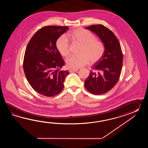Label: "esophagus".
<instances>
[{"label":"esophagus","instance_id":"obj_1","mask_svg":"<svg viewBox=\"0 0 148 148\" xmlns=\"http://www.w3.org/2000/svg\"><path fill=\"white\" fill-rule=\"evenodd\" d=\"M77 70H78V69H69V73H73L77 71Z\"/></svg>","mask_w":148,"mask_h":148}]
</instances>
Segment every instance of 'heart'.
<instances>
[{"instance_id":"heart-1","label":"heart","mask_w":148,"mask_h":148,"mask_svg":"<svg viewBox=\"0 0 148 148\" xmlns=\"http://www.w3.org/2000/svg\"><path fill=\"white\" fill-rule=\"evenodd\" d=\"M73 41L82 45L79 56H71L66 60V66L72 69H78L87 64L89 60L94 63L103 57L105 46L101 41L96 39L91 32L83 28L73 30L70 34ZM57 49L63 57L70 54L69 42L66 36H61L56 43Z\"/></svg>"}]
</instances>
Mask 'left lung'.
Instances as JSON below:
<instances>
[{"mask_svg":"<svg viewBox=\"0 0 148 148\" xmlns=\"http://www.w3.org/2000/svg\"><path fill=\"white\" fill-rule=\"evenodd\" d=\"M86 28L94 32L104 43L103 57L94 64L85 81V88L94 95L104 94L116 84L123 65V53L116 36L103 25H91Z\"/></svg>","mask_w":148,"mask_h":148,"instance_id":"1","label":"left lung"}]
</instances>
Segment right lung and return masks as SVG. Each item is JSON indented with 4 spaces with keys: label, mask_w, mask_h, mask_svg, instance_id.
Returning <instances> with one entry per match:
<instances>
[{
    "label": "right lung",
    "mask_w": 148,
    "mask_h": 148,
    "mask_svg": "<svg viewBox=\"0 0 148 148\" xmlns=\"http://www.w3.org/2000/svg\"><path fill=\"white\" fill-rule=\"evenodd\" d=\"M68 26H47L39 29L29 41L25 50L23 69L33 89L47 97H53L63 89L68 70L64 65L56 42L68 29Z\"/></svg>",
    "instance_id": "1"
}]
</instances>
